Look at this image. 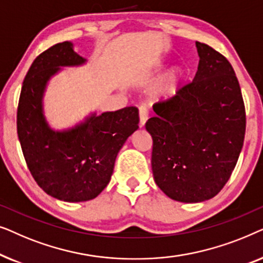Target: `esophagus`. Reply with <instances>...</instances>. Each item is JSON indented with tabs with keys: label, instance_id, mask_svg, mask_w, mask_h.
Here are the masks:
<instances>
[{
	"label": "esophagus",
	"instance_id": "obj_1",
	"mask_svg": "<svg viewBox=\"0 0 263 263\" xmlns=\"http://www.w3.org/2000/svg\"><path fill=\"white\" fill-rule=\"evenodd\" d=\"M139 116H140V127H143L148 120V110L146 106L139 107Z\"/></svg>",
	"mask_w": 263,
	"mask_h": 263
}]
</instances>
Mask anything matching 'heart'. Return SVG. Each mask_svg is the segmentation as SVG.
I'll return each mask as SVG.
<instances>
[{"label":"heart","mask_w":263,"mask_h":263,"mask_svg":"<svg viewBox=\"0 0 263 263\" xmlns=\"http://www.w3.org/2000/svg\"><path fill=\"white\" fill-rule=\"evenodd\" d=\"M183 78V74L178 69H171L158 81L152 91V98L154 100H164L174 97L177 92L179 82Z\"/></svg>","instance_id":"heart-1"}]
</instances>
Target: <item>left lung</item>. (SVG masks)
Listing matches in <instances>:
<instances>
[{"label": "left lung", "instance_id": "left-lung-1", "mask_svg": "<svg viewBox=\"0 0 263 263\" xmlns=\"http://www.w3.org/2000/svg\"><path fill=\"white\" fill-rule=\"evenodd\" d=\"M194 80L166 102L146 129L152 171L165 195L179 202L210 200L224 188L242 151L246 109L235 70L221 53L196 42Z\"/></svg>", "mask_w": 263, "mask_h": 263}]
</instances>
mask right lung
<instances>
[{
    "mask_svg": "<svg viewBox=\"0 0 263 263\" xmlns=\"http://www.w3.org/2000/svg\"><path fill=\"white\" fill-rule=\"evenodd\" d=\"M86 63L71 42L42 52L25 77L17 106V136L28 170L48 195L66 202L92 200L105 189L118 152L139 128L135 106L92 112L62 130L49 124L44 111L49 81L63 68Z\"/></svg>",
    "mask_w": 263,
    "mask_h": 263,
    "instance_id": "obj_1",
    "label": "right lung"
}]
</instances>
